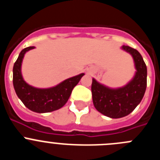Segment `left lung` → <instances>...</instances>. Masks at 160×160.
I'll return each instance as SVG.
<instances>
[{"mask_svg":"<svg viewBox=\"0 0 160 160\" xmlns=\"http://www.w3.org/2000/svg\"><path fill=\"white\" fill-rule=\"evenodd\" d=\"M122 49L132 55L136 73L134 78L118 89H110L92 79L91 92L93 103L98 111L112 118H118L131 114L139 104L147 88V66L138 50L128 46Z\"/></svg>","mask_w":160,"mask_h":160,"instance_id":"obj_1","label":"left lung"}]
</instances>
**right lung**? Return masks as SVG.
<instances>
[{
	"mask_svg": "<svg viewBox=\"0 0 160 160\" xmlns=\"http://www.w3.org/2000/svg\"><path fill=\"white\" fill-rule=\"evenodd\" d=\"M29 46L22 49L12 69V83L17 95L24 105L37 113H47L58 110L68 101L73 87L78 83L84 73L68 78L56 87L48 89H38L29 86L24 81L21 72L22 59L27 51L34 49Z\"/></svg>",
	"mask_w": 160,
	"mask_h": 160,
	"instance_id": "add662e5",
	"label": "right lung"
}]
</instances>
